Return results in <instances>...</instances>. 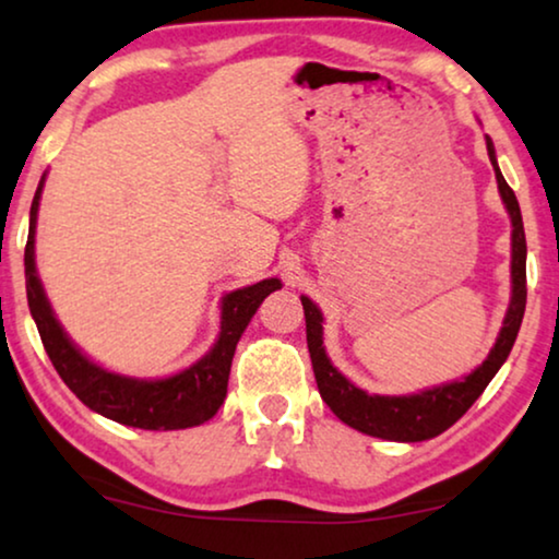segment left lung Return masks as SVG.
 Masks as SVG:
<instances>
[{
    "instance_id": "1",
    "label": "left lung",
    "mask_w": 559,
    "mask_h": 559,
    "mask_svg": "<svg viewBox=\"0 0 559 559\" xmlns=\"http://www.w3.org/2000/svg\"><path fill=\"white\" fill-rule=\"evenodd\" d=\"M485 141L487 156H490V164L495 168V179H498L500 197L512 221V298L498 341H495L490 356L485 358L480 368H475L471 376L460 378L455 383L430 388V391L415 395H368L366 391L353 385L343 373H338V368H333L323 348V316L311 298L300 296L306 313L308 353H311L318 391H321L325 405L345 425L366 432V436L397 442H420L445 432L450 425L457 423L471 411V405L483 395L487 383L498 373L502 362L508 360L512 345H515L527 304L525 228H522V214L515 191L510 189L504 176L500 174L490 136H485Z\"/></svg>"
}]
</instances>
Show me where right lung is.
Here are the masks:
<instances>
[{"label": "right lung", "instance_id": "add662e5", "mask_svg": "<svg viewBox=\"0 0 559 559\" xmlns=\"http://www.w3.org/2000/svg\"><path fill=\"white\" fill-rule=\"evenodd\" d=\"M44 189V176L34 193L29 211V238L24 248V276H26V300L34 323L39 328L44 350L57 368L61 380L69 385L79 401L104 418L117 420L129 428L141 430H181L193 428L211 420L224 403L228 373L236 353V343L251 323L253 313L259 311L263 298L281 288L278 278H265L253 286L238 288L226 294L221 300V333L206 356L193 362L181 373L139 380L96 366L88 360L76 345L69 341L64 328L59 325L51 311L47 296H44L41 281L34 263V231H37L39 199Z\"/></svg>", "mask_w": 559, "mask_h": 559}]
</instances>
